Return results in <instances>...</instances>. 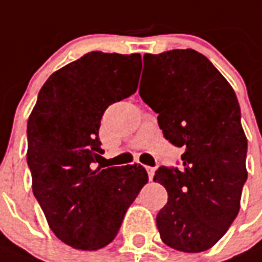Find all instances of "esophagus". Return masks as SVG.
<instances>
[{"instance_id": "esophagus-1", "label": "esophagus", "mask_w": 262, "mask_h": 262, "mask_svg": "<svg viewBox=\"0 0 262 262\" xmlns=\"http://www.w3.org/2000/svg\"><path fill=\"white\" fill-rule=\"evenodd\" d=\"M145 169H147V173H148V179L149 181L154 179V173H155V169L151 166H145Z\"/></svg>"}]
</instances>
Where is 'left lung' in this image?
<instances>
[{
  "label": "left lung",
  "mask_w": 262,
  "mask_h": 262,
  "mask_svg": "<svg viewBox=\"0 0 262 262\" xmlns=\"http://www.w3.org/2000/svg\"><path fill=\"white\" fill-rule=\"evenodd\" d=\"M139 93L158 114L171 144L185 149L183 166H161L154 181L166 188L157 215L163 243L201 253L219 242L236 219L247 180V139L232 86L193 49L145 53Z\"/></svg>",
  "instance_id": "left-lung-1"
}]
</instances>
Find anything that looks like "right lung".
Instances as JSON below:
<instances>
[{"label":"right lung","instance_id":"right-lung-1","mask_svg":"<svg viewBox=\"0 0 262 262\" xmlns=\"http://www.w3.org/2000/svg\"><path fill=\"white\" fill-rule=\"evenodd\" d=\"M141 56L91 52L55 71L27 122V165L49 228L66 245L99 250L113 242L140 189L141 165L104 169L99 127L110 104L137 91Z\"/></svg>","mask_w":262,"mask_h":262}]
</instances>
